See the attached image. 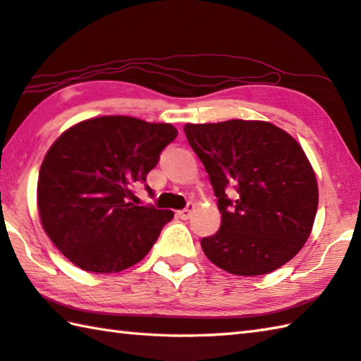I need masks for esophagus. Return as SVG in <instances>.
I'll list each match as a JSON object with an SVG mask.
<instances>
[{
  "mask_svg": "<svg viewBox=\"0 0 361 361\" xmlns=\"http://www.w3.org/2000/svg\"><path fill=\"white\" fill-rule=\"evenodd\" d=\"M192 212H194V205H192V203H189V205L185 209H180L178 216H180L181 219H189V218H191Z\"/></svg>",
  "mask_w": 361,
  "mask_h": 361,
  "instance_id": "1",
  "label": "esophagus"
}]
</instances>
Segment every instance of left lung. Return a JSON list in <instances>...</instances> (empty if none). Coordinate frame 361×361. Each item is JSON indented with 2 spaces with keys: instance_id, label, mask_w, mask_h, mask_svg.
<instances>
[{
  "instance_id": "left-lung-1",
  "label": "left lung",
  "mask_w": 361,
  "mask_h": 361,
  "mask_svg": "<svg viewBox=\"0 0 361 361\" xmlns=\"http://www.w3.org/2000/svg\"><path fill=\"white\" fill-rule=\"evenodd\" d=\"M185 134L221 212L219 231L200 241L207 257L238 276L267 274L293 259L319 203L316 173L298 142L268 121L188 123Z\"/></svg>"
}]
</instances>
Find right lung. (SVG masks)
I'll return each mask as SVG.
<instances>
[{
    "instance_id": "1",
    "label": "right lung",
    "mask_w": 361,
    "mask_h": 361,
    "mask_svg": "<svg viewBox=\"0 0 361 361\" xmlns=\"http://www.w3.org/2000/svg\"><path fill=\"white\" fill-rule=\"evenodd\" d=\"M176 134L169 123L112 115L58 137L39 170L37 209L64 257L93 273H118L145 257L173 212L134 205L133 186L145 183Z\"/></svg>"
}]
</instances>
